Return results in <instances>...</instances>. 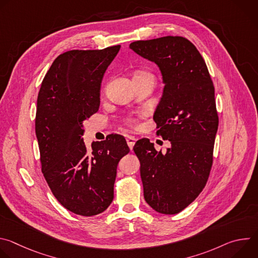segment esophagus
I'll use <instances>...</instances> for the list:
<instances>
[{
  "label": "esophagus",
  "mask_w": 258,
  "mask_h": 258,
  "mask_svg": "<svg viewBox=\"0 0 258 258\" xmlns=\"http://www.w3.org/2000/svg\"><path fill=\"white\" fill-rule=\"evenodd\" d=\"M136 141H137V139L135 137H133V136H127L126 137V143H127L128 147H130V149H133V147H134Z\"/></svg>",
  "instance_id": "esophagus-1"
}]
</instances>
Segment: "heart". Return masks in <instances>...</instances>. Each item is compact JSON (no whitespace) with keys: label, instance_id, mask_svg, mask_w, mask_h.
Returning a JSON list of instances; mask_svg holds the SVG:
<instances>
[{"label":"heart","instance_id":"obj_1","mask_svg":"<svg viewBox=\"0 0 258 258\" xmlns=\"http://www.w3.org/2000/svg\"><path fill=\"white\" fill-rule=\"evenodd\" d=\"M144 76H151V75H150V73H148V72L140 71V72H137V73H136L134 78L144 77ZM124 121H125V123H126L127 125H130V126H132V127H137V126L139 125V121H138V119H137V118H135V117H132V116L126 117V118L124 119Z\"/></svg>","mask_w":258,"mask_h":258}]
</instances>
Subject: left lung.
<instances>
[{"label": "left lung", "mask_w": 258, "mask_h": 258, "mask_svg": "<svg viewBox=\"0 0 258 258\" xmlns=\"http://www.w3.org/2000/svg\"><path fill=\"white\" fill-rule=\"evenodd\" d=\"M130 48L162 73L163 95L153 119L157 136L171 145L162 153L149 139L135 144L144 198L155 211L175 214L198 197L211 170L218 127L214 86L203 57L186 38L167 35Z\"/></svg>", "instance_id": "1"}]
</instances>
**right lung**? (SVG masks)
<instances>
[{"instance_id": "right-lung-1", "label": "right lung", "mask_w": 258, "mask_h": 258, "mask_svg": "<svg viewBox=\"0 0 258 258\" xmlns=\"http://www.w3.org/2000/svg\"><path fill=\"white\" fill-rule=\"evenodd\" d=\"M120 46L71 50L59 55L42 82L35 114L42 172L60 204L93 216L114 197L119 160L130 152L123 136L112 134L88 150L83 122L100 106L104 73Z\"/></svg>"}]
</instances>
